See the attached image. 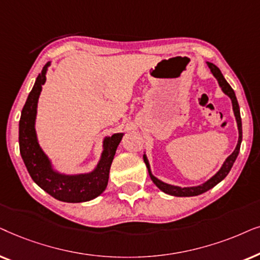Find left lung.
I'll use <instances>...</instances> for the list:
<instances>
[{
    "label": "left lung",
    "mask_w": 260,
    "mask_h": 260,
    "mask_svg": "<svg viewBox=\"0 0 260 260\" xmlns=\"http://www.w3.org/2000/svg\"><path fill=\"white\" fill-rule=\"evenodd\" d=\"M208 65L210 71L213 72V75L215 76L217 82H219V84L221 86V89H222V91L224 94L228 95L232 100V105H233V112H234V115H235V119H237V123H238V129H239V140H238V145L237 147H235V150L233 153H232L230 157L226 159V161L223 162L222 168L220 169L219 172L215 176H213L212 178L209 179V181H207L206 183H203L202 185H199V186H192V188H179V186H175V185H170V184H166V183L159 181L158 178H155L153 175L151 174V170H150V165H148V160L146 158V155L144 154V161L145 164H146L147 169H148V174H150V177L152 181L155 185L158 186L159 189L161 190V191H164L165 193H169V195H172V196H178V197H189V196H197V195H201V193L208 191L209 189H212L215 186L217 183H220L222 179L226 177L228 175V172L231 171L232 166H233L235 159H237L238 154H239V151H240V144H241V140H243V128H241V117H240V110H239V105H238V100L235 98V92L234 90L232 89V86L228 84L226 79L221 74V71L219 70V68L215 67L213 63H207Z\"/></svg>",
    "instance_id": "1"
}]
</instances>
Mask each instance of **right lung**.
Listing matches in <instances>:
<instances>
[{
  "mask_svg": "<svg viewBox=\"0 0 260 260\" xmlns=\"http://www.w3.org/2000/svg\"><path fill=\"white\" fill-rule=\"evenodd\" d=\"M47 63L38 76L36 84L29 92L21 112L19 123L20 153L30 177L41 189L54 199L69 203H78L90 201L105 191L108 184L110 165L115 155L117 145L122 134H113L105 140V151L95 171L88 175L65 176L52 170L51 162L38 144L34 121L37 115V105L41 85L46 81Z\"/></svg>",
  "mask_w": 260,
  "mask_h": 260,
  "instance_id": "obj_1",
  "label": "right lung"
}]
</instances>
